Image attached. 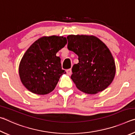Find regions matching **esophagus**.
<instances>
[{"instance_id": "34e87169", "label": "esophagus", "mask_w": 135, "mask_h": 135, "mask_svg": "<svg viewBox=\"0 0 135 135\" xmlns=\"http://www.w3.org/2000/svg\"><path fill=\"white\" fill-rule=\"evenodd\" d=\"M66 72H67V74H68V75H69V76H70V75H71V74H72V70H71V69H68V70H66Z\"/></svg>"}]
</instances>
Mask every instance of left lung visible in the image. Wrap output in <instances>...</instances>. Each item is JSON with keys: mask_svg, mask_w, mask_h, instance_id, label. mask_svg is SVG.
Wrapping results in <instances>:
<instances>
[{"mask_svg": "<svg viewBox=\"0 0 135 135\" xmlns=\"http://www.w3.org/2000/svg\"><path fill=\"white\" fill-rule=\"evenodd\" d=\"M67 38L68 50L79 56L71 76L77 88L89 94L105 89L115 74V62L107 46L93 36L69 35Z\"/></svg>", "mask_w": 135, "mask_h": 135, "instance_id": "obj_1", "label": "left lung"}]
</instances>
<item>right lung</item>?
<instances>
[{"mask_svg": "<svg viewBox=\"0 0 135 135\" xmlns=\"http://www.w3.org/2000/svg\"><path fill=\"white\" fill-rule=\"evenodd\" d=\"M67 43L64 37H43L27 49L19 67L20 79L27 89L38 95L47 94L54 89L61 75L66 73L56 54Z\"/></svg>", "mask_w": 135, "mask_h": 135, "instance_id": "obj_1", "label": "right lung"}]
</instances>
